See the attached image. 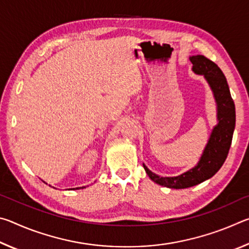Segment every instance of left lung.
<instances>
[{"instance_id": "obj_1", "label": "left lung", "mask_w": 249, "mask_h": 249, "mask_svg": "<svg viewBox=\"0 0 249 249\" xmlns=\"http://www.w3.org/2000/svg\"><path fill=\"white\" fill-rule=\"evenodd\" d=\"M192 70L197 74H203L217 103L218 124L214 127L208 145L203 151L197 166L178 177L162 178L151 172L144 165L146 174L154 182L171 189L190 188L211 178L221 169L229 155L235 128V104L231 96L226 78L216 64L202 54L190 57Z\"/></svg>"}]
</instances>
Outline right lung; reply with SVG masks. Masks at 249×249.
Segmentation results:
<instances>
[{"mask_svg":"<svg viewBox=\"0 0 249 249\" xmlns=\"http://www.w3.org/2000/svg\"><path fill=\"white\" fill-rule=\"evenodd\" d=\"M77 189H78V188H77Z\"/></svg>","mask_w":249,"mask_h":249,"instance_id":"obj_1","label":"right lung"}]
</instances>
